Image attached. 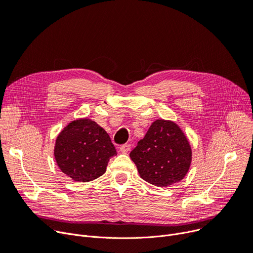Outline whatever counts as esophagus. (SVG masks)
Segmentation results:
<instances>
[{
    "label": "esophagus",
    "instance_id": "1",
    "mask_svg": "<svg viewBox=\"0 0 253 253\" xmlns=\"http://www.w3.org/2000/svg\"><path fill=\"white\" fill-rule=\"evenodd\" d=\"M119 150L122 153H127L130 150V145H129V144H125V145L120 146Z\"/></svg>",
    "mask_w": 253,
    "mask_h": 253
}]
</instances>
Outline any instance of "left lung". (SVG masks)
<instances>
[{
	"mask_svg": "<svg viewBox=\"0 0 253 253\" xmlns=\"http://www.w3.org/2000/svg\"><path fill=\"white\" fill-rule=\"evenodd\" d=\"M140 177L160 187L173 185L189 171L192 151L184 131L173 120L156 119L130 151Z\"/></svg>",
	"mask_w": 253,
	"mask_h": 253,
	"instance_id": "left-lung-1",
	"label": "left lung"
}]
</instances>
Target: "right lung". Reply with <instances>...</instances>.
Instances as JSON below:
<instances>
[{"mask_svg":"<svg viewBox=\"0 0 253 253\" xmlns=\"http://www.w3.org/2000/svg\"><path fill=\"white\" fill-rule=\"evenodd\" d=\"M54 159L61 171L74 181L89 182L102 176L117 152L107 131L89 118H78L61 130Z\"/></svg>","mask_w":253,"mask_h":253,"instance_id":"1","label":"right lung"}]
</instances>
